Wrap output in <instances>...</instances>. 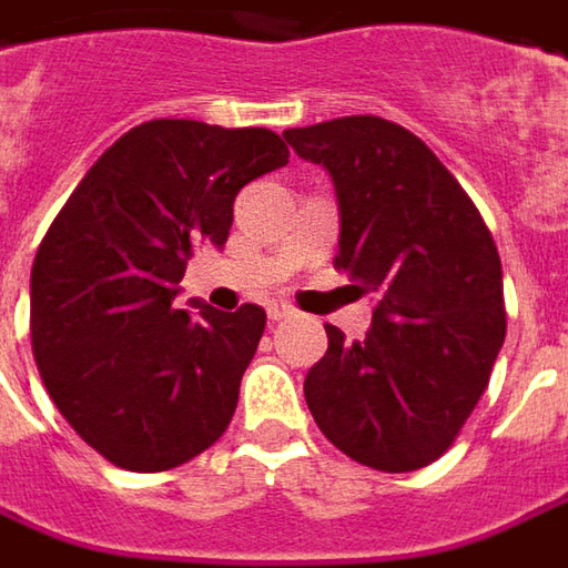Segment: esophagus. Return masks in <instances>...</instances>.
<instances>
[{"label": "esophagus", "instance_id": "esophagus-1", "mask_svg": "<svg viewBox=\"0 0 568 568\" xmlns=\"http://www.w3.org/2000/svg\"><path fill=\"white\" fill-rule=\"evenodd\" d=\"M265 312H268L272 322H281V318H291L296 308H293L291 303H284V300H272V303L265 306Z\"/></svg>", "mask_w": 568, "mask_h": 568}]
</instances>
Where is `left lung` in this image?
Wrapping results in <instances>:
<instances>
[{
    "label": "left lung",
    "mask_w": 568,
    "mask_h": 568,
    "mask_svg": "<svg viewBox=\"0 0 568 568\" xmlns=\"http://www.w3.org/2000/svg\"><path fill=\"white\" fill-rule=\"evenodd\" d=\"M336 191V268L374 293L371 331L346 343L327 324V352L306 374V405L343 455L408 473L448 452L507 334L498 246L467 191L408 129L339 116L287 129Z\"/></svg>",
    "instance_id": "1"
}]
</instances>
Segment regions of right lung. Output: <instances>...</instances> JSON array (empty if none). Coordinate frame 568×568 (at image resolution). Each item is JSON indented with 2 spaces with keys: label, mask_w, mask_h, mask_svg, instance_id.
I'll list each match as a JSON object with an SVG mask.
<instances>
[{
  "label": "right lung",
  "mask_w": 568,
  "mask_h": 568,
  "mask_svg": "<svg viewBox=\"0 0 568 568\" xmlns=\"http://www.w3.org/2000/svg\"><path fill=\"white\" fill-rule=\"evenodd\" d=\"M287 158L272 129L151 120L95 160L42 237L30 275L39 377L113 467L170 470L232 424L265 312L172 300L194 246H225L237 191Z\"/></svg>",
  "instance_id": "add662e5"
}]
</instances>
